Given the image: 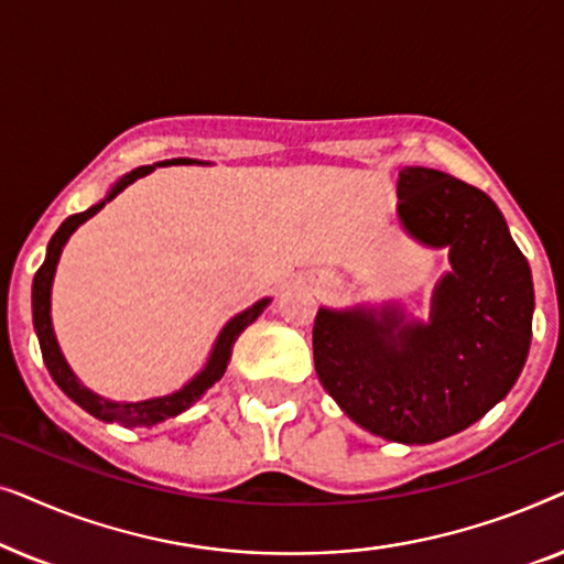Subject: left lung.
Masks as SVG:
<instances>
[{
    "label": "left lung",
    "instance_id": "left-lung-1",
    "mask_svg": "<svg viewBox=\"0 0 564 564\" xmlns=\"http://www.w3.org/2000/svg\"><path fill=\"white\" fill-rule=\"evenodd\" d=\"M398 220L431 249H449L429 323L400 307H321L313 323L318 380L369 434L434 444L459 434L519 380L531 344L534 284L498 205L426 166L398 180Z\"/></svg>",
    "mask_w": 564,
    "mask_h": 564
}]
</instances>
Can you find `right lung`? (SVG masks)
<instances>
[{
	"label": "right lung",
	"instance_id": "add662e5",
	"mask_svg": "<svg viewBox=\"0 0 564 564\" xmlns=\"http://www.w3.org/2000/svg\"><path fill=\"white\" fill-rule=\"evenodd\" d=\"M164 164H195V161L172 159V161H164ZM197 164H205V161H197ZM156 166H161V164L138 166L130 174L120 176V180L110 187V192H107L105 199H99L97 205L89 207V210L76 213V215H72V218H66L64 223H61V228L51 238L48 251H45V261L35 272V280H33V326H35L37 341H41L43 361H45V367H48L51 377L56 380L58 388L74 400L76 405H82L84 411L95 415V419L105 421V423H120V426H128V429L156 426V423L174 419V415L187 411L189 405H195L197 400L203 398L223 375H226V367L230 361V351H234L236 338L243 334L246 326H251V323L259 318L261 311H264L269 303H272V300L264 297V300H259V303H253L251 307H246L243 313L234 315V318L223 326L218 338H215L213 351H210V357H207V365L203 367V372H197L187 384H184V388L172 392V395L138 400V403H115V400L97 395V392L84 388V384L76 380V375L72 372V367L66 365L64 354H61V349H58L56 334H53V323H51V288H53V274H56L61 251H64L66 241L72 238V234L82 226V223H87L91 215H97L99 210H102L110 199L118 197L120 192L128 187V184H133L135 180H141V176L151 174Z\"/></svg>",
	"mask_w": 564,
	"mask_h": 564
}]
</instances>
